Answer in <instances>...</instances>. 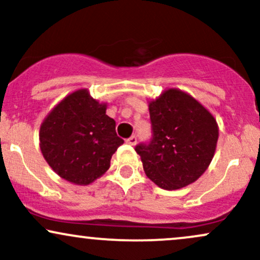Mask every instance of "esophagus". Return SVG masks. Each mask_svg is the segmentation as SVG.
Listing matches in <instances>:
<instances>
[{"label":"esophagus","mask_w":260,"mask_h":260,"mask_svg":"<svg viewBox=\"0 0 260 260\" xmlns=\"http://www.w3.org/2000/svg\"><path fill=\"white\" fill-rule=\"evenodd\" d=\"M126 143H127V144H129V145H136L137 144V137L136 136L129 137V138L126 140Z\"/></svg>","instance_id":"1"}]
</instances>
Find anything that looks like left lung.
I'll use <instances>...</instances> for the list:
<instances>
[{
  "label": "left lung",
  "instance_id": "1",
  "mask_svg": "<svg viewBox=\"0 0 260 260\" xmlns=\"http://www.w3.org/2000/svg\"><path fill=\"white\" fill-rule=\"evenodd\" d=\"M153 139L136 147L145 175L166 190L193 183L209 168L219 127L214 116L192 95L169 88L149 101Z\"/></svg>",
  "mask_w": 260,
  "mask_h": 260
}]
</instances>
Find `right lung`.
Masks as SVG:
<instances>
[{"label": "right lung", "mask_w": 260, "mask_h": 260, "mask_svg": "<svg viewBox=\"0 0 260 260\" xmlns=\"http://www.w3.org/2000/svg\"><path fill=\"white\" fill-rule=\"evenodd\" d=\"M106 109L88 89H78L45 117L39 132L41 153L61 178L88 186L109 170L123 139L116 134V122L106 115Z\"/></svg>", "instance_id": "1"}]
</instances>
